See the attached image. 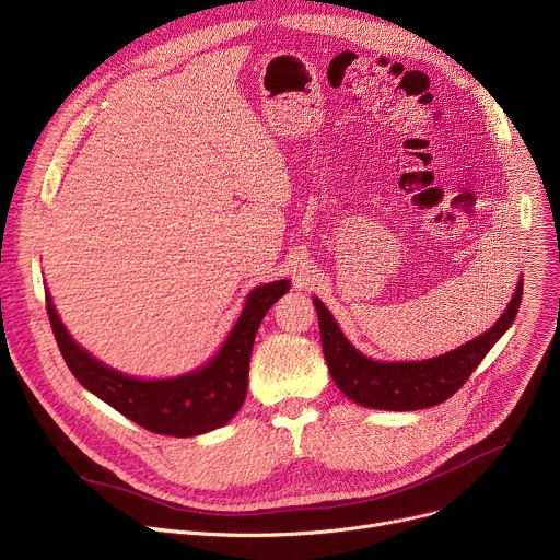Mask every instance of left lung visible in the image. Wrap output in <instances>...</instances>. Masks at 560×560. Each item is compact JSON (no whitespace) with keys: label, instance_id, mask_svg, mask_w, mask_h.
<instances>
[{"label":"left lung","instance_id":"1","mask_svg":"<svg viewBox=\"0 0 560 560\" xmlns=\"http://www.w3.org/2000/svg\"><path fill=\"white\" fill-rule=\"evenodd\" d=\"M523 299V279L516 285V292L502 317L482 332L480 337L467 341L465 346L440 358L424 362H375L369 360L354 348L343 332L339 330L335 317L328 313L324 303L315 296V308L319 317L324 358L330 371L332 382L343 395L369 409L382 411H418L429 406L442 404L457 388H460L469 375L485 360L491 346L504 335L516 319Z\"/></svg>","mask_w":560,"mask_h":560}]
</instances>
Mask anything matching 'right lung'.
Segmentation results:
<instances>
[{"label":"right lung","mask_w":560,"mask_h":560,"mask_svg":"<svg viewBox=\"0 0 560 560\" xmlns=\"http://www.w3.org/2000/svg\"><path fill=\"white\" fill-rule=\"evenodd\" d=\"M290 281L254 288L245 308L214 360L198 371L172 380H138L118 373L73 341L46 292V313L62 358L75 380L131 422L151 433L191 438L228 424L247 393L249 354L259 324Z\"/></svg>","instance_id":"1"}]
</instances>
